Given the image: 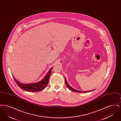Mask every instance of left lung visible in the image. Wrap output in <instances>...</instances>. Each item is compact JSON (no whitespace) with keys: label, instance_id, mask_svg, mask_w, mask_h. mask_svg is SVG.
<instances>
[{"label":"left lung","instance_id":"8db88e82","mask_svg":"<svg viewBox=\"0 0 121 121\" xmlns=\"http://www.w3.org/2000/svg\"><path fill=\"white\" fill-rule=\"evenodd\" d=\"M65 82L66 85L69 87V88L71 90H72V91H74V92H90V91H78V90H75V89H73V88H72V87H71V86H69V84L68 83V82H67V80H66V78H65ZM93 90H92V91H93Z\"/></svg>","mask_w":121,"mask_h":121}]
</instances>
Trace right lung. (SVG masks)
<instances>
[{"label":"right lung","mask_w":121,"mask_h":121,"mask_svg":"<svg viewBox=\"0 0 121 121\" xmlns=\"http://www.w3.org/2000/svg\"><path fill=\"white\" fill-rule=\"evenodd\" d=\"M52 68H51L49 70L48 73L46 74L43 79L40 82H36L35 83H30V84H23L18 82L13 77V79L17 84L20 87L21 89L25 91L30 92H39L43 89H44L46 86L48 85V81L50 78V76L51 73V70Z\"/></svg>","instance_id":"add662e5"}]
</instances>
